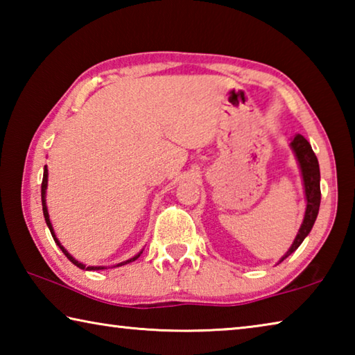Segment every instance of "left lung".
Instances as JSON below:
<instances>
[{"label":"left lung","mask_w":355,"mask_h":355,"mask_svg":"<svg viewBox=\"0 0 355 355\" xmlns=\"http://www.w3.org/2000/svg\"><path fill=\"white\" fill-rule=\"evenodd\" d=\"M290 147L293 150L294 156H296L299 169H300V175H302L305 202H307V207H305L304 220L302 224H300V228L296 238H294L291 248L288 249L286 254L280 258L279 263L284 261L286 257H290L293 252L302 244L304 239L307 238V235L311 232V228H313L318 211H320V203H321L320 164H318V158L313 153V150H311L310 142L305 139L302 135H296L294 136V139L290 142Z\"/></svg>","instance_id":"obj_1"}]
</instances>
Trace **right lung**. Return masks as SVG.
<instances>
[{"label":"right lung","mask_w":355,"mask_h":355,"mask_svg":"<svg viewBox=\"0 0 355 355\" xmlns=\"http://www.w3.org/2000/svg\"><path fill=\"white\" fill-rule=\"evenodd\" d=\"M46 186H48V169H46V166H45V169H44V178H42V209H44V218H45V222H46V225H48V228H50V232H51V236H53V239H55V243L59 245V249H61L62 252H64V255L69 258V260L75 264V266H78L80 269H86V271H98V269H107L110 266H86V264H83L81 261H78L76 258H73L71 257L69 252H67V249L64 248V245L59 243V239L56 238V233H55V228H53V225H51V220H50V214H48V208H46ZM141 254H142V250L139 252V254H136L135 257H131L130 260H127V261H122V263H117V264H114V268H117V266H123V264H128V263H131V261H135V260H137V258L141 257Z\"/></svg>","instance_id":"1"}]
</instances>
